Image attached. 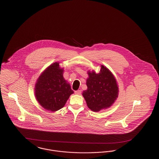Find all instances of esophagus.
<instances>
[{
    "instance_id": "1",
    "label": "esophagus",
    "mask_w": 159,
    "mask_h": 159,
    "mask_svg": "<svg viewBox=\"0 0 159 159\" xmlns=\"http://www.w3.org/2000/svg\"><path fill=\"white\" fill-rule=\"evenodd\" d=\"M81 93H82L81 90H77V91H75V93L77 95H80Z\"/></svg>"
}]
</instances>
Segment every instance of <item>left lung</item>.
I'll use <instances>...</instances> for the list:
<instances>
[{
	"label": "left lung",
	"instance_id": "8db88e82",
	"mask_svg": "<svg viewBox=\"0 0 159 159\" xmlns=\"http://www.w3.org/2000/svg\"><path fill=\"white\" fill-rule=\"evenodd\" d=\"M86 80L88 89L83 91V96L88 107L93 111H99L111 106L118 97L119 88L111 71L101 66L98 74L88 72Z\"/></svg>",
	"mask_w": 159,
	"mask_h": 159
}]
</instances>
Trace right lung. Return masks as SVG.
<instances>
[{
  "label": "right lung",
  "instance_id": "right-lung-1",
  "mask_svg": "<svg viewBox=\"0 0 159 159\" xmlns=\"http://www.w3.org/2000/svg\"><path fill=\"white\" fill-rule=\"evenodd\" d=\"M63 71L59 62H55L42 73L36 83V97L46 110L55 111L62 108L74 93L63 77Z\"/></svg>",
  "mask_w": 159,
  "mask_h": 159
}]
</instances>
